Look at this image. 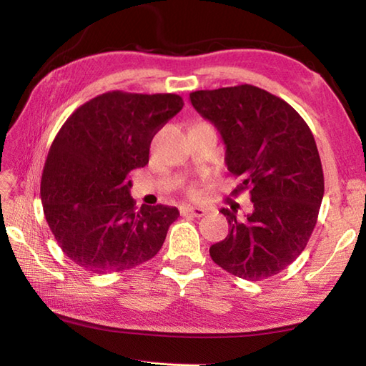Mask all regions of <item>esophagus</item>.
Wrapping results in <instances>:
<instances>
[{
	"instance_id": "34e87169",
	"label": "esophagus",
	"mask_w": 366,
	"mask_h": 366,
	"mask_svg": "<svg viewBox=\"0 0 366 366\" xmlns=\"http://www.w3.org/2000/svg\"><path fill=\"white\" fill-rule=\"evenodd\" d=\"M182 215H190V217H203L206 214L204 207H195V206H182L181 207Z\"/></svg>"
}]
</instances>
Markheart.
Returning a JSON list of instances; mask_svg holds the SVG:
<instances>
[{
    "mask_svg": "<svg viewBox=\"0 0 366 366\" xmlns=\"http://www.w3.org/2000/svg\"><path fill=\"white\" fill-rule=\"evenodd\" d=\"M189 193H190L192 197H197V195H198V192H197L195 187H190V189H189Z\"/></svg>",
    "mask_w": 366,
    "mask_h": 366,
    "instance_id": "1",
    "label": "heart"
}]
</instances>
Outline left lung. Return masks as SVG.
Returning a JSON list of instances; mask_svg holds the SVG:
<instances>
[{
    "mask_svg": "<svg viewBox=\"0 0 366 366\" xmlns=\"http://www.w3.org/2000/svg\"><path fill=\"white\" fill-rule=\"evenodd\" d=\"M190 102L227 144L228 171L248 190L253 212L222 209L228 236L209 248L212 261L259 282L285 270L305 250L324 197V173L312 130L294 108L253 84L190 92Z\"/></svg>",
    "mask_w": 366,
    "mask_h": 366,
    "instance_id": "left-lung-1",
    "label": "left lung"
}]
</instances>
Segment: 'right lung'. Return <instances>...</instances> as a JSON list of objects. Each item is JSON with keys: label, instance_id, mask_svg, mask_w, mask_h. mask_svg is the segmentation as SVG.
<instances>
[{"label": "right lung", "instance_id": "right-lung-1", "mask_svg": "<svg viewBox=\"0 0 366 366\" xmlns=\"http://www.w3.org/2000/svg\"><path fill=\"white\" fill-rule=\"evenodd\" d=\"M177 94L110 91L76 108L54 137L41 181L46 223L61 250L92 274L154 258L179 211L137 209L130 171L149 162L154 135L182 110Z\"/></svg>", "mask_w": 366, "mask_h": 366}]
</instances>
